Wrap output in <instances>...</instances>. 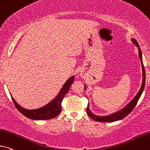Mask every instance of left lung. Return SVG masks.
<instances>
[{"label":"left lung","instance_id":"obj_1","mask_svg":"<svg viewBox=\"0 0 150 150\" xmlns=\"http://www.w3.org/2000/svg\"><path fill=\"white\" fill-rule=\"evenodd\" d=\"M132 41L133 42V43L136 46L139 47V56L140 58V60H141V65H142V69H143V83H142L141 87L140 89L139 92H138V94L136 95V96L131 100V102L129 103L127 105H126L123 109H122L121 110L118 111V112H116V113L111 114V115L106 116H97L94 114H93L91 111L89 110V105H87V114H88V116L90 118H92L93 120H96V121L98 122H114L116 121V120H121L122 118H124L125 116H127L128 114H129L130 112L133 110V109L135 108L136 105L137 104L138 100L141 97L142 93L143 92L144 87H145V67H144L143 63V59H142V53L141 50L140 49L139 43L134 38H132Z\"/></svg>","mask_w":150,"mask_h":150}]
</instances>
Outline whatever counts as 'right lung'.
I'll return each mask as SVG.
<instances>
[{"label": "right lung", "mask_w": 150, "mask_h": 150, "mask_svg": "<svg viewBox=\"0 0 150 150\" xmlns=\"http://www.w3.org/2000/svg\"><path fill=\"white\" fill-rule=\"evenodd\" d=\"M74 81V76L69 78L62 87L61 92L57 96L45 106L36 110H25L23 108L12 98L13 104L17 110L25 116L33 120H48L56 117L61 112V102L67 94L71 85Z\"/></svg>", "instance_id": "right-lung-1"}]
</instances>
